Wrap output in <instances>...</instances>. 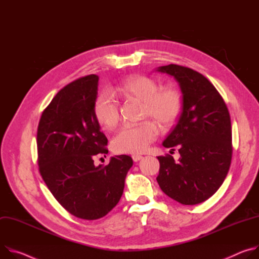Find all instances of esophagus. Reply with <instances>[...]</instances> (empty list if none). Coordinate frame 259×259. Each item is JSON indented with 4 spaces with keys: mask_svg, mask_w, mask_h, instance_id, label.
Listing matches in <instances>:
<instances>
[{
    "mask_svg": "<svg viewBox=\"0 0 259 259\" xmlns=\"http://www.w3.org/2000/svg\"><path fill=\"white\" fill-rule=\"evenodd\" d=\"M132 157H133V160H134V161H138V160H140V159L142 158V155H139V154H134Z\"/></svg>",
    "mask_w": 259,
    "mask_h": 259,
    "instance_id": "1",
    "label": "esophagus"
}]
</instances>
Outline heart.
Wrapping results in <instances>:
<instances>
[{"label":"heart","mask_w":259,"mask_h":259,"mask_svg":"<svg viewBox=\"0 0 259 259\" xmlns=\"http://www.w3.org/2000/svg\"><path fill=\"white\" fill-rule=\"evenodd\" d=\"M114 93L124 100L142 102V117H151L163 128L175 123L183 107L182 96L178 89L174 86L159 89L153 78L144 75L126 78L114 89ZM94 115L98 123L106 130H112L117 125L118 107L109 93L104 92L99 95L94 105ZM157 135L158 127L151 120L138 125L123 126L112 139V149L116 153H140L148 148Z\"/></svg>","instance_id":"obj_1"}]
</instances>
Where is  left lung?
I'll return each mask as SVG.
<instances>
[{
	"label": "left lung",
	"instance_id": "1",
	"mask_svg": "<svg viewBox=\"0 0 259 259\" xmlns=\"http://www.w3.org/2000/svg\"><path fill=\"white\" fill-rule=\"evenodd\" d=\"M173 76L183 95L177 125L162 143L178 146L180 158L158 156L161 190L182 205H196L211 197L223 183L232 162V123L228 109L215 86L200 73L179 65L159 67ZM175 150V149H171Z\"/></svg>",
	"mask_w": 259,
	"mask_h": 259
}]
</instances>
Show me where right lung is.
I'll use <instances>...</instances> for the list:
<instances>
[{
  "label": "right lung",
  "mask_w": 259,
  "mask_h": 259,
  "mask_svg": "<svg viewBox=\"0 0 259 259\" xmlns=\"http://www.w3.org/2000/svg\"><path fill=\"white\" fill-rule=\"evenodd\" d=\"M99 77L84 76L66 85L45 108L37 131L39 171L50 192L70 214L85 220L106 216L119 202L133 159L107 154L108 140L95 118ZM106 157V156H105Z\"/></svg>",
  "instance_id": "obj_1"
}]
</instances>
